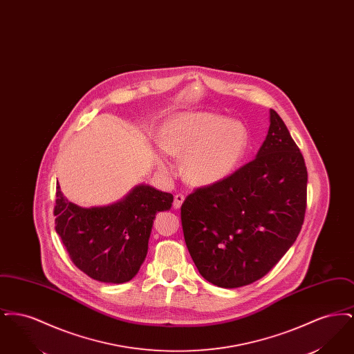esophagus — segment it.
I'll use <instances>...</instances> for the list:
<instances>
[{"mask_svg":"<svg viewBox=\"0 0 354 354\" xmlns=\"http://www.w3.org/2000/svg\"><path fill=\"white\" fill-rule=\"evenodd\" d=\"M183 202H185V195H182V194H176V195L174 196V203H172V205H174V208H175V209H179V208L182 207Z\"/></svg>","mask_w":354,"mask_h":354,"instance_id":"obj_1","label":"esophagus"}]
</instances>
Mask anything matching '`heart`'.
Listing matches in <instances>:
<instances>
[{"instance_id": "obj_1", "label": "heart", "mask_w": 354, "mask_h": 354, "mask_svg": "<svg viewBox=\"0 0 354 354\" xmlns=\"http://www.w3.org/2000/svg\"><path fill=\"white\" fill-rule=\"evenodd\" d=\"M162 151L183 158V176L194 185H211L228 178L250 147V133L239 120L211 113H182L163 124L159 134ZM159 169L169 162L156 156Z\"/></svg>"}]
</instances>
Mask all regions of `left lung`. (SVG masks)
I'll return each instance as SVG.
<instances>
[{
	"instance_id": "obj_1",
	"label": "left lung",
	"mask_w": 354,
	"mask_h": 354,
	"mask_svg": "<svg viewBox=\"0 0 354 354\" xmlns=\"http://www.w3.org/2000/svg\"><path fill=\"white\" fill-rule=\"evenodd\" d=\"M256 158L219 183L195 189L180 208L185 245L203 277L239 288L266 276L301 231L308 172L280 115Z\"/></svg>"
}]
</instances>
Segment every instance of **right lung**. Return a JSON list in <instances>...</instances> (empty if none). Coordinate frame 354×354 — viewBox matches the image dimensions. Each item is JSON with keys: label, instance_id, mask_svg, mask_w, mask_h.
Returning <instances> with one entry per match:
<instances>
[{"label": "right lung", "instance_id": "right-lung-1", "mask_svg": "<svg viewBox=\"0 0 354 354\" xmlns=\"http://www.w3.org/2000/svg\"><path fill=\"white\" fill-rule=\"evenodd\" d=\"M55 231L74 266L88 277L122 284L143 264L155 215L171 208L174 196L151 185L134 187L122 201L82 208L55 192Z\"/></svg>", "mask_w": 354, "mask_h": 354}]
</instances>
